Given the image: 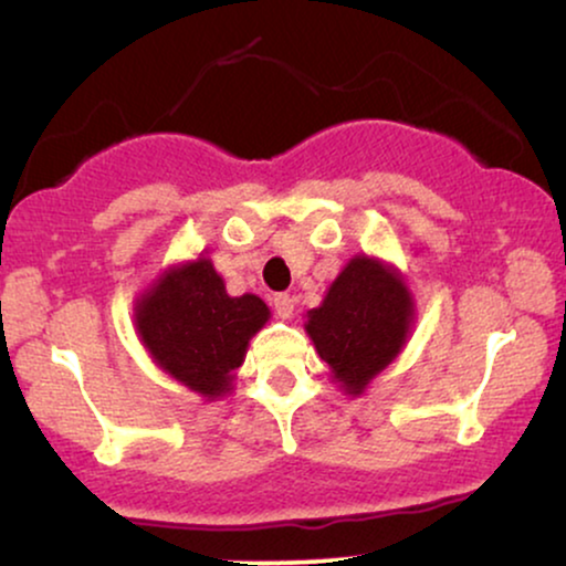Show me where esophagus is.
Masks as SVG:
<instances>
[{"mask_svg":"<svg viewBox=\"0 0 566 566\" xmlns=\"http://www.w3.org/2000/svg\"><path fill=\"white\" fill-rule=\"evenodd\" d=\"M274 311L282 321H290L292 316H295V297L274 295Z\"/></svg>","mask_w":566,"mask_h":566,"instance_id":"1","label":"esophagus"}]
</instances>
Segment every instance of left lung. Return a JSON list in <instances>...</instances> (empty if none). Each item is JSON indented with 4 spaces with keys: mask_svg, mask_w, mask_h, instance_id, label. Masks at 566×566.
Returning <instances> with one entry per match:
<instances>
[{
    "mask_svg": "<svg viewBox=\"0 0 566 566\" xmlns=\"http://www.w3.org/2000/svg\"><path fill=\"white\" fill-rule=\"evenodd\" d=\"M415 324V300L399 269L355 255L328 284L324 303L307 311L305 332L334 384L360 397L397 360Z\"/></svg>",
    "mask_w": 566,
    "mask_h": 566,
    "instance_id": "obj_1",
    "label": "left lung"
}]
</instances>
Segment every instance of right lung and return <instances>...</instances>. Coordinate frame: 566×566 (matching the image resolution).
<instances>
[{
	"instance_id": "right-lung-1",
	"label": "right lung",
	"mask_w": 566,
	"mask_h": 566,
	"mask_svg": "<svg viewBox=\"0 0 566 566\" xmlns=\"http://www.w3.org/2000/svg\"><path fill=\"white\" fill-rule=\"evenodd\" d=\"M135 332L151 360L206 402L232 391L250 339L271 318L259 295H227L211 259L164 269L135 300Z\"/></svg>"
}]
</instances>
